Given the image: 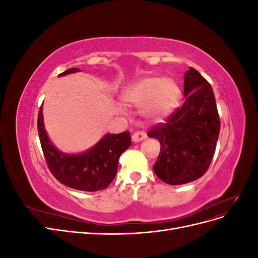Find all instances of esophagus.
Returning a JSON list of instances; mask_svg holds the SVG:
<instances>
[{
	"instance_id": "1",
	"label": "esophagus",
	"mask_w": 258,
	"mask_h": 258,
	"mask_svg": "<svg viewBox=\"0 0 258 258\" xmlns=\"http://www.w3.org/2000/svg\"><path fill=\"white\" fill-rule=\"evenodd\" d=\"M147 138L146 134L144 131H137L132 135V141L134 142H141L143 140H145Z\"/></svg>"
}]
</instances>
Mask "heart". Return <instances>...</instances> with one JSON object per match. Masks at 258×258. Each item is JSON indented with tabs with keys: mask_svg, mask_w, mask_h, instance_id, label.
<instances>
[{
	"mask_svg": "<svg viewBox=\"0 0 258 258\" xmlns=\"http://www.w3.org/2000/svg\"><path fill=\"white\" fill-rule=\"evenodd\" d=\"M181 96L178 84L171 79L147 76L138 81L123 92V99L130 104L144 106V114L153 120L169 115Z\"/></svg>",
	"mask_w": 258,
	"mask_h": 258,
	"instance_id": "b5f03b06",
	"label": "heart"
}]
</instances>
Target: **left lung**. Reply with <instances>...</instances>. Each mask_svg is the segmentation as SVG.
Here are the masks:
<instances>
[{
    "mask_svg": "<svg viewBox=\"0 0 258 258\" xmlns=\"http://www.w3.org/2000/svg\"><path fill=\"white\" fill-rule=\"evenodd\" d=\"M184 104L147 132L161 147L153 169L161 181L181 185L204 175L215 153L221 122L213 89L197 70L184 76Z\"/></svg>",
    "mask_w": 258,
    "mask_h": 258,
    "instance_id": "8db88e82",
    "label": "left lung"
}]
</instances>
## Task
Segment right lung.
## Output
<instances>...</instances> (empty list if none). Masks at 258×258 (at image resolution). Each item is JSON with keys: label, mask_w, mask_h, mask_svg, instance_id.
<instances>
[{"label": "right lung", "mask_w": 258, "mask_h": 258, "mask_svg": "<svg viewBox=\"0 0 258 258\" xmlns=\"http://www.w3.org/2000/svg\"><path fill=\"white\" fill-rule=\"evenodd\" d=\"M81 72L80 69H69L58 76ZM37 131L44 157L52 175L68 187L83 190L97 191L112 183L117 173L120 155L130 147L129 131L118 135H105L90 150L71 155L58 151L46 134L43 119V105L37 117Z\"/></svg>", "instance_id": "obj_1"}]
</instances>
